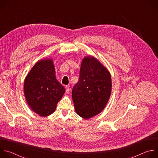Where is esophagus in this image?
Here are the masks:
<instances>
[{
    "label": "esophagus",
    "mask_w": 158,
    "mask_h": 158,
    "mask_svg": "<svg viewBox=\"0 0 158 158\" xmlns=\"http://www.w3.org/2000/svg\"><path fill=\"white\" fill-rule=\"evenodd\" d=\"M66 94H69L70 93V89L69 86H66V91H65Z\"/></svg>",
    "instance_id": "34e87169"
}]
</instances>
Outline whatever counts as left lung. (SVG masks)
<instances>
[{"label":"left lung","mask_w":158,"mask_h":158,"mask_svg":"<svg viewBox=\"0 0 158 158\" xmlns=\"http://www.w3.org/2000/svg\"><path fill=\"white\" fill-rule=\"evenodd\" d=\"M111 87L108 71L94 57H85L81 65L79 81L72 91L76 113L84 119L100 113L109 99Z\"/></svg>","instance_id":"1"}]
</instances>
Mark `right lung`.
I'll use <instances>...</instances> for the list:
<instances>
[{
	"instance_id": "1",
	"label": "right lung",
	"mask_w": 158,
	"mask_h": 158,
	"mask_svg": "<svg viewBox=\"0 0 158 158\" xmlns=\"http://www.w3.org/2000/svg\"><path fill=\"white\" fill-rule=\"evenodd\" d=\"M52 60H42L32 67L24 82V94L32 110L46 117L54 112L65 89L56 78Z\"/></svg>"
}]
</instances>
